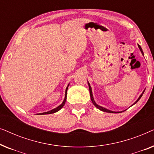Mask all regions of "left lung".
Listing matches in <instances>:
<instances>
[{
  "label": "left lung",
  "instance_id": "8db88e82",
  "mask_svg": "<svg viewBox=\"0 0 154 154\" xmlns=\"http://www.w3.org/2000/svg\"><path fill=\"white\" fill-rule=\"evenodd\" d=\"M138 47H139V48H140V51H141V52H142V54L143 55H144V52H143V51H142V48L140 47V45H138ZM88 85H89V90H90V98H91V100H92V104H93L94 106H95L97 108V109H100V110H101V111H104V112H107V113H121V112H115V111H110V110H108V109H105V108H104V107H102V106H99V105H97L95 103V102H94V98H93V96H92V88H91V87H90V83H88ZM144 91H145V90H144V91H143V92L142 93V94H141V95L140 96V97L138 98V100L136 101L135 102H134V104H136L137 102H138L139 100H140V99L142 97V94H144Z\"/></svg>",
  "mask_w": 154,
  "mask_h": 154
}]
</instances>
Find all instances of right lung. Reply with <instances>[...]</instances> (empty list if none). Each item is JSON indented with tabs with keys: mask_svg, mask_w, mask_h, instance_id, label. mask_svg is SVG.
<instances>
[{
	"mask_svg": "<svg viewBox=\"0 0 154 154\" xmlns=\"http://www.w3.org/2000/svg\"><path fill=\"white\" fill-rule=\"evenodd\" d=\"M68 86H69V85H68ZM68 86H67V88H66V92H65V98H64V101H63V102H62V104L60 105V106L57 107V108L52 109V110H51V111H48V112H44V113H39V114H41V115H43V114H50V113H55V112H57V111H58L59 110H60V109H62L63 106H64L65 102H66V92H67V89H68Z\"/></svg>",
	"mask_w": 154,
	"mask_h": 154,
	"instance_id": "1",
	"label": "right lung"
}]
</instances>
